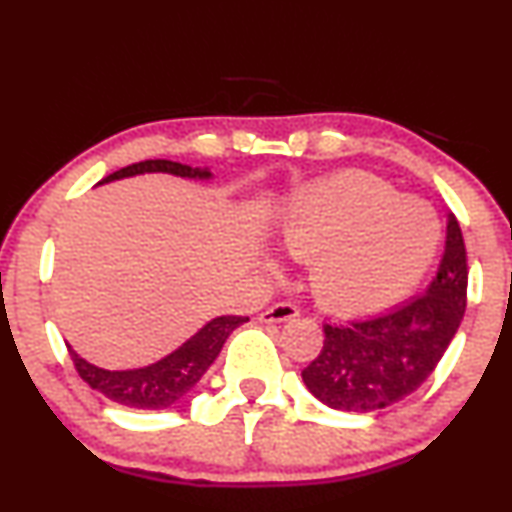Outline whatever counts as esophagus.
<instances>
[{
    "mask_svg": "<svg viewBox=\"0 0 512 512\" xmlns=\"http://www.w3.org/2000/svg\"><path fill=\"white\" fill-rule=\"evenodd\" d=\"M298 307L293 303H276L272 307H267V310L260 315V322L264 324H274V322H288V319L298 317Z\"/></svg>",
    "mask_w": 512,
    "mask_h": 512,
    "instance_id": "esophagus-1",
    "label": "esophagus"
}]
</instances>
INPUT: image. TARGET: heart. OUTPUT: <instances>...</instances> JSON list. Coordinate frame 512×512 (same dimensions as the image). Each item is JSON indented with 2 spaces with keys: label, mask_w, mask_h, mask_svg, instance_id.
I'll return each instance as SVG.
<instances>
[{
  "label": "heart",
  "mask_w": 512,
  "mask_h": 512,
  "mask_svg": "<svg viewBox=\"0 0 512 512\" xmlns=\"http://www.w3.org/2000/svg\"><path fill=\"white\" fill-rule=\"evenodd\" d=\"M288 257L312 262L317 300L346 315L384 310L432 267L441 221L429 202L362 171L319 178L291 197L279 224ZM276 272V262L267 264Z\"/></svg>",
  "instance_id": "1"
}]
</instances>
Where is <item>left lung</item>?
<instances>
[{"label":"left lung","instance_id":"1","mask_svg":"<svg viewBox=\"0 0 512 512\" xmlns=\"http://www.w3.org/2000/svg\"><path fill=\"white\" fill-rule=\"evenodd\" d=\"M467 303V252L455 217L436 279L381 315L324 324V348L303 369L307 391L346 412H374L415 393L453 341Z\"/></svg>","mask_w":512,"mask_h":512}]
</instances>
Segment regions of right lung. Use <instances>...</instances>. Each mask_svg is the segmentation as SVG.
<instances>
[{
	"label": "right lung",
	"instance_id": "obj_1",
	"mask_svg": "<svg viewBox=\"0 0 512 512\" xmlns=\"http://www.w3.org/2000/svg\"><path fill=\"white\" fill-rule=\"evenodd\" d=\"M143 174H171L178 178H193V181H212L214 174L200 166H188L169 162V159H147L126 166V169L114 171L107 178H102L97 186L104 183L121 181V178L143 176ZM248 322V317H214L197 329L188 341H183L176 350L164 355L162 360L152 362L145 367L133 369H104L92 365V362L80 357L69 343V353L73 365L83 381H88L95 391L107 396L114 403L126 405L135 410H164L178 403L183 396H188L195 389V384L205 377V372L217 360V355L224 348L226 338L238 329L240 324Z\"/></svg>",
	"mask_w": 512,
	"mask_h": 512
}]
</instances>
